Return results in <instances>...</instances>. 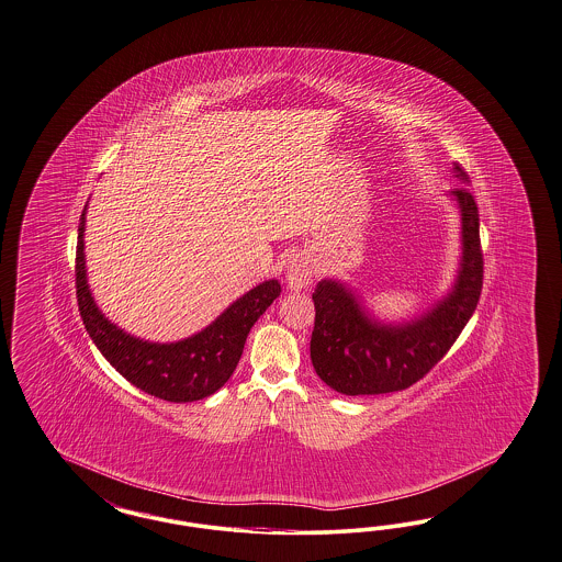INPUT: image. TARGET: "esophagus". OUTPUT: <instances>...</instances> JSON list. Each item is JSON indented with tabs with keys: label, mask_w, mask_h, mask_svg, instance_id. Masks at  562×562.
I'll list each match as a JSON object with an SVG mask.
<instances>
[{
	"label": "esophagus",
	"mask_w": 562,
	"mask_h": 562,
	"mask_svg": "<svg viewBox=\"0 0 562 562\" xmlns=\"http://www.w3.org/2000/svg\"><path fill=\"white\" fill-rule=\"evenodd\" d=\"M313 273L315 270L307 259L294 257L286 268V282L294 291H301V289H307L313 282Z\"/></svg>",
	"instance_id": "1"
}]
</instances>
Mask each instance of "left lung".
<instances>
[{
	"mask_svg": "<svg viewBox=\"0 0 562 562\" xmlns=\"http://www.w3.org/2000/svg\"><path fill=\"white\" fill-rule=\"evenodd\" d=\"M467 182V172L454 166ZM463 220V257L454 289L426 315L407 324H382L336 280H322L315 292L311 361L317 375L340 394H386L413 386L434 368L463 331L477 307L484 284L480 212L469 189H454Z\"/></svg>",
	"mask_w": 562,
	"mask_h": 562,
	"instance_id": "8db88e82",
	"label": "left lung"
}]
</instances>
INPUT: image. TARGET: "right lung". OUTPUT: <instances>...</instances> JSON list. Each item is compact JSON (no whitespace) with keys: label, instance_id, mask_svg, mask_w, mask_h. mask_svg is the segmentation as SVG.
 <instances>
[{"label":"right lung","instance_id":"1","mask_svg":"<svg viewBox=\"0 0 562 562\" xmlns=\"http://www.w3.org/2000/svg\"><path fill=\"white\" fill-rule=\"evenodd\" d=\"M85 212L78 224L77 299L82 324L101 355L133 386L168 403H193L224 386L240 361L252 324L280 296L278 280H268L234 301L213 324L180 342L138 340L116 328L99 311L85 271Z\"/></svg>","mask_w":562,"mask_h":562}]
</instances>
